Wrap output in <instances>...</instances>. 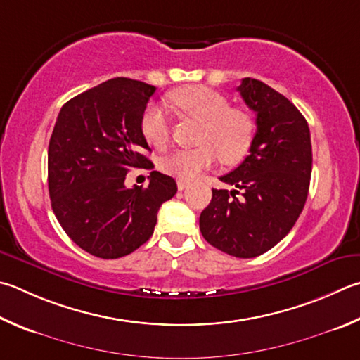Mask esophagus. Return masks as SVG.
Returning <instances> with one entry per match:
<instances>
[{
    "instance_id": "1",
    "label": "esophagus",
    "mask_w": 360,
    "mask_h": 360,
    "mask_svg": "<svg viewBox=\"0 0 360 360\" xmlns=\"http://www.w3.org/2000/svg\"><path fill=\"white\" fill-rule=\"evenodd\" d=\"M188 186V182L184 179H178V188L179 191H184V188Z\"/></svg>"
}]
</instances>
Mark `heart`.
Returning <instances> with one entry per match:
<instances>
[{
	"instance_id": "obj_1",
	"label": "heart",
	"mask_w": 360,
	"mask_h": 360,
	"mask_svg": "<svg viewBox=\"0 0 360 360\" xmlns=\"http://www.w3.org/2000/svg\"><path fill=\"white\" fill-rule=\"evenodd\" d=\"M168 101L181 117L200 121L197 143L192 149H179L162 160V169L179 179H193L220 159L225 165L243 160L255 136L252 116L230 107L228 99L211 88L191 84L169 93ZM141 134L149 145L163 149L169 143V122L162 108L148 105L141 115Z\"/></svg>"
}]
</instances>
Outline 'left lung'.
I'll list each match as a JSON object with an SVG mask.
<instances>
[{
	"label": "left lung",
	"mask_w": 360,
	"mask_h": 360,
	"mask_svg": "<svg viewBox=\"0 0 360 360\" xmlns=\"http://www.w3.org/2000/svg\"><path fill=\"white\" fill-rule=\"evenodd\" d=\"M238 91L257 113L250 154L212 188L200 215L209 244L236 258H255L278 244L296 224L311 176L310 129L302 113L266 83L244 78Z\"/></svg>",
	"instance_id": "obj_1"
}]
</instances>
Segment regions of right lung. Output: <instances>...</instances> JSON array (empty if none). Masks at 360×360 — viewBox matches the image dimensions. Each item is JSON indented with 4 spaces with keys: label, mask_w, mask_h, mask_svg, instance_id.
<instances>
[{
    "label": "right lung",
    "mask_w": 360,
    "mask_h": 360,
    "mask_svg": "<svg viewBox=\"0 0 360 360\" xmlns=\"http://www.w3.org/2000/svg\"><path fill=\"white\" fill-rule=\"evenodd\" d=\"M155 86L117 77L66 102L49 145V193L58 221L97 258L132 253L153 236L162 202L178 186L151 172L148 187L124 186L129 168H154L141 115Z\"/></svg>",
    "instance_id": "right-lung-1"
}]
</instances>
